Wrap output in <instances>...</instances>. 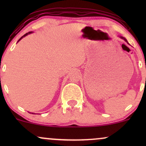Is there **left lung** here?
Listing matches in <instances>:
<instances>
[{"mask_svg":"<svg viewBox=\"0 0 146 146\" xmlns=\"http://www.w3.org/2000/svg\"><path fill=\"white\" fill-rule=\"evenodd\" d=\"M121 38H122V39H123V40H125V42H127V40H126V39H125V38H123V37H121Z\"/></svg>","mask_w":146,"mask_h":146,"instance_id":"8db88e82","label":"left lung"}]
</instances>
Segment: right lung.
Instances as JSON below:
<instances>
[{
  "label": "right lung",
  "mask_w": 146,
  "mask_h": 146,
  "mask_svg": "<svg viewBox=\"0 0 146 146\" xmlns=\"http://www.w3.org/2000/svg\"><path fill=\"white\" fill-rule=\"evenodd\" d=\"M31 33V31H30V32H29V33H25V34L24 35V36H22V37H21V38H20V39H19V40H21L22 39V38H23V37L26 36H27V35L29 34V33ZM19 40H18V41H19Z\"/></svg>",
  "instance_id": "right-lung-1"
}]
</instances>
